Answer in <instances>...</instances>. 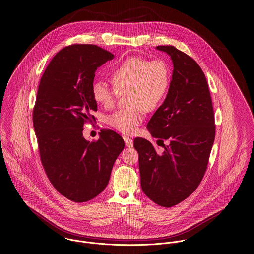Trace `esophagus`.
Returning a JSON list of instances; mask_svg holds the SVG:
<instances>
[{
  "mask_svg": "<svg viewBox=\"0 0 254 254\" xmlns=\"http://www.w3.org/2000/svg\"><path fill=\"white\" fill-rule=\"evenodd\" d=\"M123 140H124L125 145H126L127 147H132V146H133V140H132V138L127 137V136H124V137H123Z\"/></svg>",
  "mask_w": 254,
  "mask_h": 254,
  "instance_id": "1",
  "label": "esophagus"
}]
</instances>
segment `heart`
<instances>
[{
  "label": "heart",
  "mask_w": 254,
  "mask_h": 254,
  "mask_svg": "<svg viewBox=\"0 0 254 254\" xmlns=\"http://www.w3.org/2000/svg\"><path fill=\"white\" fill-rule=\"evenodd\" d=\"M109 78L113 87L102 81L92 84V98L97 104L109 108L118 93L127 91V105L130 107L109 114L107 122L123 134H132L143 122L145 110L157 109L165 98L170 84V69L163 60L131 57L113 68Z\"/></svg>",
  "instance_id": "1"
}]
</instances>
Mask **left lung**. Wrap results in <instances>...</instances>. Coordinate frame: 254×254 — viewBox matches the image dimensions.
<instances>
[{"label": "left lung", "mask_w": 254, "mask_h": 254, "mask_svg": "<svg viewBox=\"0 0 254 254\" xmlns=\"http://www.w3.org/2000/svg\"><path fill=\"white\" fill-rule=\"evenodd\" d=\"M156 50L170 56L173 73L167 96L146 128L164 150L156 152L144 138H136L134 147L144 193L160 206L172 207L190 195L204 176L215 139L214 111L205 75L195 61L174 46Z\"/></svg>", "instance_id": "left-lung-1"}]
</instances>
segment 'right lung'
<instances>
[{"instance_id": "obj_1", "label": "right lung", "mask_w": 254, "mask_h": 254, "mask_svg": "<svg viewBox=\"0 0 254 254\" xmlns=\"http://www.w3.org/2000/svg\"><path fill=\"white\" fill-rule=\"evenodd\" d=\"M113 58L96 45H71L53 58L40 80L33 126L41 162L53 186L74 202L106 189L125 145L112 130H102L96 142L83 137L84 124L98 110L91 94L95 72Z\"/></svg>"}]
</instances>
